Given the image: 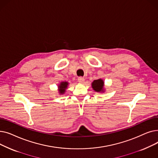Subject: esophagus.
<instances>
[{
	"mask_svg": "<svg viewBox=\"0 0 158 158\" xmlns=\"http://www.w3.org/2000/svg\"><path fill=\"white\" fill-rule=\"evenodd\" d=\"M78 81L79 82H83L85 81V78L82 77H78Z\"/></svg>",
	"mask_w": 158,
	"mask_h": 158,
	"instance_id": "1",
	"label": "esophagus"
}]
</instances>
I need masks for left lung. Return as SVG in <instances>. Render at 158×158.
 Returning <instances> with one entry per match:
<instances>
[{
	"label": "left lung",
	"mask_w": 158,
	"mask_h": 158,
	"mask_svg": "<svg viewBox=\"0 0 158 158\" xmlns=\"http://www.w3.org/2000/svg\"><path fill=\"white\" fill-rule=\"evenodd\" d=\"M103 86L104 82L101 79L95 80L92 82V88L95 92H101V91H103Z\"/></svg>",
	"instance_id": "obj_1"
}]
</instances>
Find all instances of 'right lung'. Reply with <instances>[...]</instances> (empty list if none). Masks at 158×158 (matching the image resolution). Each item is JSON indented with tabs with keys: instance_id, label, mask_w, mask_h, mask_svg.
<instances>
[{
	"instance_id": "right-lung-1",
	"label": "right lung",
	"mask_w": 158,
	"mask_h": 158,
	"mask_svg": "<svg viewBox=\"0 0 158 158\" xmlns=\"http://www.w3.org/2000/svg\"><path fill=\"white\" fill-rule=\"evenodd\" d=\"M69 83L67 82H62L61 83L60 85L59 86V88H60V93L61 94H63L65 92V89L67 88V86H68Z\"/></svg>"
}]
</instances>
